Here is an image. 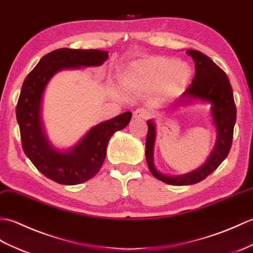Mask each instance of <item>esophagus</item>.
Wrapping results in <instances>:
<instances>
[{"label":"esophagus","mask_w":253,"mask_h":253,"mask_svg":"<svg viewBox=\"0 0 253 253\" xmlns=\"http://www.w3.org/2000/svg\"><path fill=\"white\" fill-rule=\"evenodd\" d=\"M148 117L149 112L144 108H138L133 112V118H135V119H147Z\"/></svg>","instance_id":"1"}]
</instances>
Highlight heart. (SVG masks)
Here are the masks:
<instances>
[{
  "instance_id": "b5f03b06",
  "label": "heart",
  "mask_w": 253,
  "mask_h": 253,
  "mask_svg": "<svg viewBox=\"0 0 253 253\" xmlns=\"http://www.w3.org/2000/svg\"><path fill=\"white\" fill-rule=\"evenodd\" d=\"M192 69L187 64L166 56H153L132 65L123 75V85L133 94L157 92L162 97L177 94L186 85Z\"/></svg>"
}]
</instances>
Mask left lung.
I'll list each match as a JSON object with an SVG mask.
<instances>
[{
    "label": "left lung",
    "instance_id": "obj_1",
    "mask_svg": "<svg viewBox=\"0 0 253 253\" xmlns=\"http://www.w3.org/2000/svg\"><path fill=\"white\" fill-rule=\"evenodd\" d=\"M186 53L195 61V77L190 86L185 91L177 105L188 104L190 99H200L211 103L212 120L216 128V143L206 164L199 169L179 176H169L157 171L154 165V146L156 138L155 123L147 121L146 136V161L151 174L161 182L183 186L199 183L217 169L226 158L233 143L234 126L236 122V105L233 88L228 78L214 61L199 50L187 49Z\"/></svg>",
    "mask_w": 253,
    "mask_h": 253
}]
</instances>
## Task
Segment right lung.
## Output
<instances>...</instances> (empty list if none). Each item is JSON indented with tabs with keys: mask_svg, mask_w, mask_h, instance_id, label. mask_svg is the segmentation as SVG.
<instances>
[{
	"mask_svg": "<svg viewBox=\"0 0 253 253\" xmlns=\"http://www.w3.org/2000/svg\"><path fill=\"white\" fill-rule=\"evenodd\" d=\"M108 52L99 49L58 48L43 56L24 81L16 118L21 145L26 156L43 175L63 185H77L94 177L102 168L107 145L114 133L125 128L132 112L126 111L99 123L69 151H60L50 145L41 120L44 89L56 72L82 66H100Z\"/></svg>",
	"mask_w": 253,
	"mask_h": 253,
	"instance_id": "1",
	"label": "right lung"
}]
</instances>
